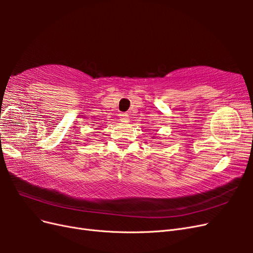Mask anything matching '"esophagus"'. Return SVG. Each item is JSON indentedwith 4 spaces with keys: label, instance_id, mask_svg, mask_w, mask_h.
Masks as SVG:
<instances>
[{
    "label": "esophagus",
    "instance_id": "1",
    "mask_svg": "<svg viewBox=\"0 0 253 253\" xmlns=\"http://www.w3.org/2000/svg\"><path fill=\"white\" fill-rule=\"evenodd\" d=\"M120 121L121 122H128V115L127 114H121L120 115Z\"/></svg>",
    "mask_w": 253,
    "mask_h": 253
}]
</instances>
